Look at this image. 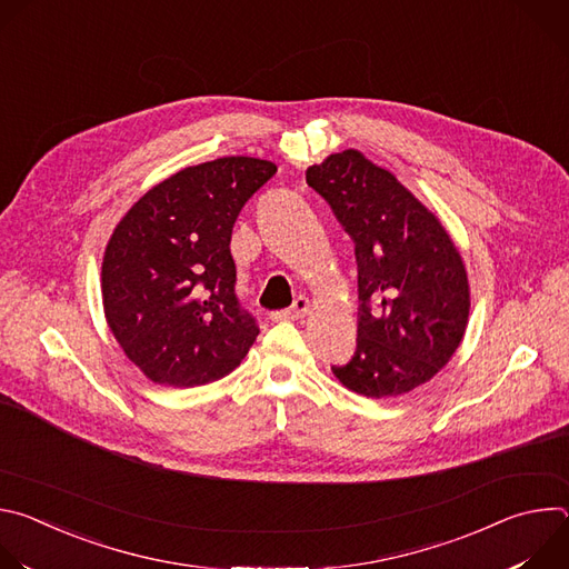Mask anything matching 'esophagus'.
<instances>
[{
    "instance_id": "1",
    "label": "esophagus",
    "mask_w": 569,
    "mask_h": 569,
    "mask_svg": "<svg viewBox=\"0 0 569 569\" xmlns=\"http://www.w3.org/2000/svg\"><path fill=\"white\" fill-rule=\"evenodd\" d=\"M308 308H310V301H308V297H297V299H295V303H292L290 308H286V310H274V312L270 315V319H274V321L301 319V317L308 312Z\"/></svg>"
}]
</instances>
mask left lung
<instances>
[{"label":"left lung","mask_w":569,"mask_h":569,"mask_svg":"<svg viewBox=\"0 0 569 569\" xmlns=\"http://www.w3.org/2000/svg\"><path fill=\"white\" fill-rule=\"evenodd\" d=\"M356 242L358 347L331 367L367 398L408 393L457 351L470 308L463 261L448 231L389 171L345 150L306 171Z\"/></svg>","instance_id":"8db88e82"}]
</instances>
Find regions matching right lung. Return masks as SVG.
Here are the masks:
<instances>
[{
	"instance_id": "obj_1",
	"label": "right lung",
	"mask_w": 569,
	"mask_h": 569,
	"mask_svg": "<svg viewBox=\"0 0 569 569\" xmlns=\"http://www.w3.org/2000/svg\"><path fill=\"white\" fill-rule=\"evenodd\" d=\"M277 173L272 161L220 157L152 187L117 224L103 257V306L126 356L159 385L231 373L259 336L236 295L231 229Z\"/></svg>"
}]
</instances>
